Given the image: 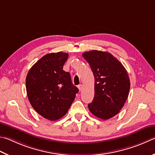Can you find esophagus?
Instances as JSON below:
<instances>
[{"mask_svg":"<svg viewBox=\"0 0 155 155\" xmlns=\"http://www.w3.org/2000/svg\"><path fill=\"white\" fill-rule=\"evenodd\" d=\"M78 89H79V91H81V90H82V88H83V85H81V84H80V85H78Z\"/></svg>","mask_w":155,"mask_h":155,"instance_id":"34e87169","label":"esophagus"}]
</instances>
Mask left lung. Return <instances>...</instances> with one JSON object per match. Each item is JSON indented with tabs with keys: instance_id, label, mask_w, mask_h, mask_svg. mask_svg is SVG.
<instances>
[{
	"instance_id": "1",
	"label": "left lung",
	"mask_w": 155,
	"mask_h": 155,
	"mask_svg": "<svg viewBox=\"0 0 155 155\" xmlns=\"http://www.w3.org/2000/svg\"><path fill=\"white\" fill-rule=\"evenodd\" d=\"M95 78V95L90 112L107 120L119 113L127 99L130 81L123 64L111 53L93 50L83 53Z\"/></svg>"
}]
</instances>
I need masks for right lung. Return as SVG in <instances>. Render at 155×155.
<instances>
[{"instance_id": "add662e5", "label": "right lung", "mask_w": 155, "mask_h": 155, "mask_svg": "<svg viewBox=\"0 0 155 155\" xmlns=\"http://www.w3.org/2000/svg\"><path fill=\"white\" fill-rule=\"evenodd\" d=\"M68 53H48L30 69L26 78L27 95L36 112L50 120L61 119L68 111L78 89L69 72L63 70Z\"/></svg>"}]
</instances>
